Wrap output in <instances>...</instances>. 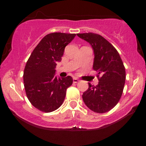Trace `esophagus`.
<instances>
[{
  "mask_svg": "<svg viewBox=\"0 0 146 146\" xmlns=\"http://www.w3.org/2000/svg\"><path fill=\"white\" fill-rule=\"evenodd\" d=\"M73 83H78L79 82V80L77 78H73Z\"/></svg>",
  "mask_w": 146,
  "mask_h": 146,
  "instance_id": "34e87169",
  "label": "esophagus"
}]
</instances>
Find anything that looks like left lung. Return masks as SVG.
Wrapping results in <instances>:
<instances>
[{"instance_id": "obj_1", "label": "left lung", "mask_w": 146, "mask_h": 146, "mask_svg": "<svg viewBox=\"0 0 146 146\" xmlns=\"http://www.w3.org/2000/svg\"><path fill=\"white\" fill-rule=\"evenodd\" d=\"M89 42L94 50L93 69L98 71L99 84L82 95L86 106L95 113H104L113 109L121 98L125 81V70L117 49L104 37L97 33H78Z\"/></svg>"}]
</instances>
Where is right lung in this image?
I'll use <instances>...</instances> for the list:
<instances>
[{"label":"right lung","instance_id":"add662e5","mask_svg":"<svg viewBox=\"0 0 146 146\" xmlns=\"http://www.w3.org/2000/svg\"><path fill=\"white\" fill-rule=\"evenodd\" d=\"M75 33H51L45 36L33 49L25 65L23 81L29 101L44 113L58 109L65 99L73 78L55 76L56 64Z\"/></svg>","mask_w":146,"mask_h":146}]
</instances>
